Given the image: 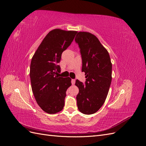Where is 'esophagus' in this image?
<instances>
[{
	"instance_id": "34e87169",
	"label": "esophagus",
	"mask_w": 146,
	"mask_h": 146,
	"mask_svg": "<svg viewBox=\"0 0 146 146\" xmlns=\"http://www.w3.org/2000/svg\"><path fill=\"white\" fill-rule=\"evenodd\" d=\"M72 84H73V85H74V84H75V80H72Z\"/></svg>"
}]
</instances>
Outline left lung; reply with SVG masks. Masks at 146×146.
<instances>
[{"label":"left lung","mask_w":146,"mask_h":146,"mask_svg":"<svg viewBox=\"0 0 146 146\" xmlns=\"http://www.w3.org/2000/svg\"><path fill=\"white\" fill-rule=\"evenodd\" d=\"M74 40L80 48L82 72L86 78L85 84L76 80L79 89L78 109L81 113L91 115L105 102L111 81L112 65L109 52L94 35L78 32Z\"/></svg>","instance_id":"1"}]
</instances>
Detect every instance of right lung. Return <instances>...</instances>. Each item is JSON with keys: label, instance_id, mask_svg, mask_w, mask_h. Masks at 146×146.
<instances>
[{"label": "right lung", "instance_id": "add662e5", "mask_svg": "<svg viewBox=\"0 0 146 146\" xmlns=\"http://www.w3.org/2000/svg\"><path fill=\"white\" fill-rule=\"evenodd\" d=\"M76 33L60 29L50 31L32 58L29 72L32 91L37 104L47 113H58L64 107L66 91L72 85V79L59 77L61 70L58 63Z\"/></svg>", "mask_w": 146, "mask_h": 146}]
</instances>
